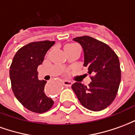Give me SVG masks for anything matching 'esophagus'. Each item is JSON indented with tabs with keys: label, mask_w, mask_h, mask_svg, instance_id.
Masks as SVG:
<instances>
[{
	"label": "esophagus",
	"mask_w": 135,
	"mask_h": 135,
	"mask_svg": "<svg viewBox=\"0 0 135 135\" xmlns=\"http://www.w3.org/2000/svg\"><path fill=\"white\" fill-rule=\"evenodd\" d=\"M64 85L66 87H70L71 85H72V82L71 80H65L64 82Z\"/></svg>",
	"instance_id": "34e87169"
}]
</instances>
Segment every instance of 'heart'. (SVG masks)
<instances>
[{
    "label": "heart",
    "instance_id": "b5f03b06",
    "mask_svg": "<svg viewBox=\"0 0 135 135\" xmlns=\"http://www.w3.org/2000/svg\"><path fill=\"white\" fill-rule=\"evenodd\" d=\"M76 47H79L76 44H68L66 45L65 49H67V48H76Z\"/></svg>",
    "mask_w": 135,
    "mask_h": 135
}]
</instances>
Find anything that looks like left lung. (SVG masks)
Here are the masks:
<instances>
[{"label":"left lung","instance_id":"obj_1","mask_svg":"<svg viewBox=\"0 0 135 135\" xmlns=\"http://www.w3.org/2000/svg\"><path fill=\"white\" fill-rule=\"evenodd\" d=\"M84 51V66L88 68L92 82L85 86L75 82L71 86L81 104L93 111L109 106L115 99L121 82L118 56L108 45L89 36L77 37Z\"/></svg>","mask_w":135,"mask_h":135}]
</instances>
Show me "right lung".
Wrapping results in <instances>:
<instances>
[{
	"label": "right lung",
	"mask_w": 135,
	"mask_h": 135,
	"mask_svg": "<svg viewBox=\"0 0 135 135\" xmlns=\"http://www.w3.org/2000/svg\"><path fill=\"white\" fill-rule=\"evenodd\" d=\"M55 41L33 42L19 49L9 70L11 88L22 105L35 113L50 110L54 101L45 92L46 81L39 80L37 67L42 64L47 51Z\"/></svg>",
	"instance_id": "1"
}]
</instances>
